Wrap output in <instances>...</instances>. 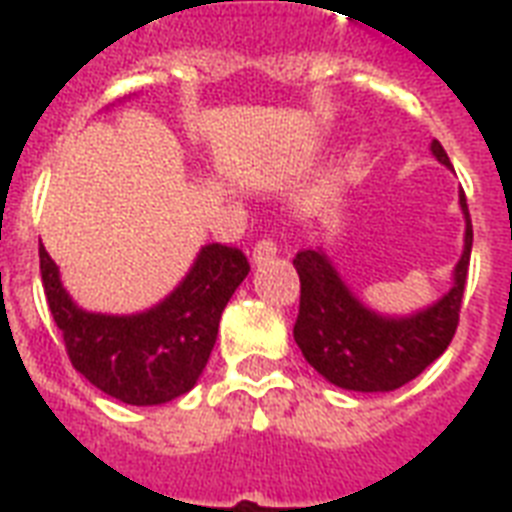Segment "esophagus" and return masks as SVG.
Listing matches in <instances>:
<instances>
[{"label":"esophagus","mask_w":512,"mask_h":512,"mask_svg":"<svg viewBox=\"0 0 512 512\" xmlns=\"http://www.w3.org/2000/svg\"><path fill=\"white\" fill-rule=\"evenodd\" d=\"M276 255V241L271 236H263L260 241H255V249H252V260L255 263H265V260H271Z\"/></svg>","instance_id":"obj_1"}]
</instances>
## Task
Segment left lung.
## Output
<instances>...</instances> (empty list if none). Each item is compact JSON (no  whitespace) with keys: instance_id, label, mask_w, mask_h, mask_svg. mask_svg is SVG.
<instances>
[{"instance_id":"obj_1","label":"left lung","mask_w":512,"mask_h":512,"mask_svg":"<svg viewBox=\"0 0 512 512\" xmlns=\"http://www.w3.org/2000/svg\"><path fill=\"white\" fill-rule=\"evenodd\" d=\"M430 148L438 162L449 167L444 146L433 140ZM460 204L468 217V228H465V252L454 271L452 292L412 319L374 316L350 295L324 252L316 249L297 252L300 311L295 321V342L316 372L345 390L385 393L414 380L449 348L460 324L470 247H473V225H470L465 193H460Z\"/></svg>"}]
</instances>
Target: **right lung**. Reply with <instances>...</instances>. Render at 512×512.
I'll return each instance as SVG.
<instances>
[{"label": "right lung", "instance_id": "1", "mask_svg": "<svg viewBox=\"0 0 512 512\" xmlns=\"http://www.w3.org/2000/svg\"><path fill=\"white\" fill-rule=\"evenodd\" d=\"M39 273L76 372L116 401L151 406L196 385L215 348L225 305L247 279L249 260L239 247L209 244L183 284L140 316H103L76 308L44 247H39Z\"/></svg>", "mask_w": 512, "mask_h": 512}]
</instances>
